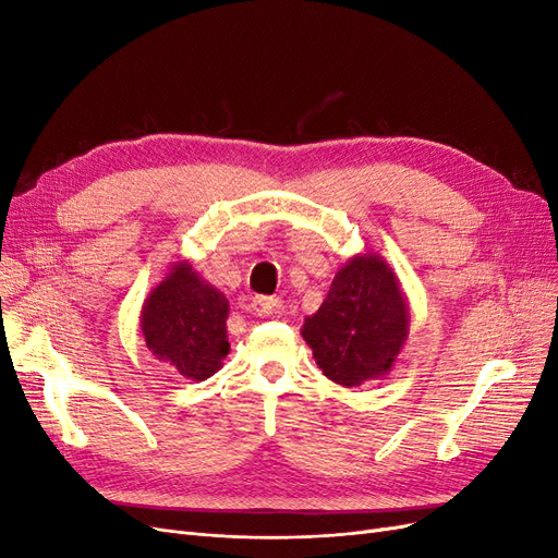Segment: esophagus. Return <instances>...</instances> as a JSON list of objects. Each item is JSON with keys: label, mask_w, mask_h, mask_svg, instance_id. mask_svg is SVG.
<instances>
[{"label": "esophagus", "mask_w": 558, "mask_h": 558, "mask_svg": "<svg viewBox=\"0 0 558 558\" xmlns=\"http://www.w3.org/2000/svg\"><path fill=\"white\" fill-rule=\"evenodd\" d=\"M279 310H281V302L277 298L260 295V298H256V300L251 302V312L256 314V316H260V318L275 316V314H279Z\"/></svg>", "instance_id": "esophagus-1"}]
</instances>
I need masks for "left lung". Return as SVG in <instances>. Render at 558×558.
<instances>
[{"label":"left lung","instance_id":"left-lung-1","mask_svg":"<svg viewBox=\"0 0 558 558\" xmlns=\"http://www.w3.org/2000/svg\"><path fill=\"white\" fill-rule=\"evenodd\" d=\"M300 332L335 384L351 388L391 373L410 337V305L393 267L369 251L349 258Z\"/></svg>","mask_w":558,"mask_h":558}]
</instances>
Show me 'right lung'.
<instances>
[{"label":"right lung","mask_w":558,"mask_h":558,"mask_svg":"<svg viewBox=\"0 0 558 558\" xmlns=\"http://www.w3.org/2000/svg\"><path fill=\"white\" fill-rule=\"evenodd\" d=\"M228 312V298L189 260H177L144 300L140 328L158 361L193 381H205L223 367L230 351Z\"/></svg>","instance_id":"1"}]
</instances>
